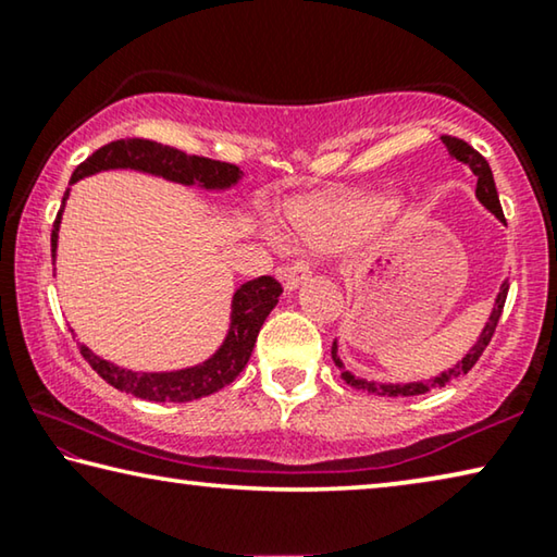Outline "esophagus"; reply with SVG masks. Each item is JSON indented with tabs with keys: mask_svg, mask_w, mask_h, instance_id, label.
<instances>
[{
	"mask_svg": "<svg viewBox=\"0 0 557 557\" xmlns=\"http://www.w3.org/2000/svg\"><path fill=\"white\" fill-rule=\"evenodd\" d=\"M312 270H314V262L312 260L287 262L285 268H280V280H282V285H285L287 289H295L302 280H307V277L312 275Z\"/></svg>",
	"mask_w": 557,
	"mask_h": 557,
	"instance_id": "esophagus-1",
	"label": "esophagus"
}]
</instances>
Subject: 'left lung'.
<instances>
[{"label":"left lung","mask_w":557,"mask_h":557,"mask_svg":"<svg viewBox=\"0 0 557 557\" xmlns=\"http://www.w3.org/2000/svg\"><path fill=\"white\" fill-rule=\"evenodd\" d=\"M440 139H443V145L447 147V152H450L455 160H460L468 164V168L472 170V174L478 177V189L475 195L480 202H483L487 210H491L497 220L505 222V214H503V207H500V199H497V189H495V180H493V172H491V164H487V160L483 154L478 152V149H472L465 139L460 137H453V135H440ZM508 282H503L500 287V295H497L495 300V307H493V314L491 320H487V325L483 330V335H480L478 345L472 347V350L465 355V358L455 364V368H450L447 372H443V375H437L433 380H425V383H408V385H375V383H364V380H358L355 375H350V372L343 370V362H339L337 358V347L332 345V360H335V364L339 368V375H343V380L347 385L358 387V389H364V393H372V395H387V397H412V395H422L428 393V389H435V387H445L447 383H453L455 377L460 375H468V372L472 370V364H475L480 360V355L485 352V347L491 345V339L495 335V327H497V320H500L503 314V307H505V297H508Z\"/></svg>","instance_id":"left-lung-1"}]
</instances>
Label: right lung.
I'll return each mask as SVG.
<instances>
[{"instance_id":"add662e5","label":"right lung","mask_w":557,"mask_h":557,"mask_svg":"<svg viewBox=\"0 0 557 557\" xmlns=\"http://www.w3.org/2000/svg\"><path fill=\"white\" fill-rule=\"evenodd\" d=\"M112 168L143 170L162 174V177L182 182V185H202L210 189L235 185L239 177L237 164L210 160V157L199 154H187L182 152V149L154 143V139L124 137L114 139V143L99 147L95 154H89L87 160L74 170L70 185H74L79 177H85V174H95L99 170ZM57 227H60V214H57L52 230V257L57 247ZM280 295L282 285L270 275L245 282V285L235 293V300H232V327L227 339L210 360L197 364V368H187L180 372H129L99 360L85 345H79V352L82 358L92 364V370L104 380V383L122 389V393H129L152 403L199 400V397L212 395L230 385L232 380L245 370V364L252 355V347L257 343V335H260V327L264 325V320H268L272 307L277 305Z\"/></svg>"}]
</instances>
